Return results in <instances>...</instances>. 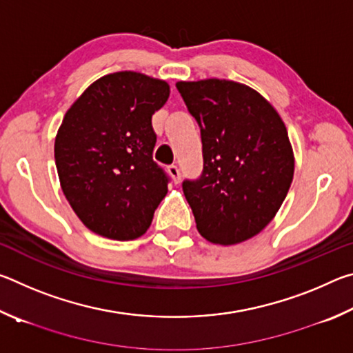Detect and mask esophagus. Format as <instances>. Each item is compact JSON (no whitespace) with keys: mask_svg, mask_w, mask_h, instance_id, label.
<instances>
[{"mask_svg":"<svg viewBox=\"0 0 353 353\" xmlns=\"http://www.w3.org/2000/svg\"><path fill=\"white\" fill-rule=\"evenodd\" d=\"M168 172H170V176L172 177V182H174V183L181 182V170H179L176 165L168 166Z\"/></svg>","mask_w":353,"mask_h":353,"instance_id":"esophagus-1","label":"esophagus"}]
</instances>
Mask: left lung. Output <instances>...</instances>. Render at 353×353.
Segmentation results:
<instances>
[{"instance_id":"left-lung-1","label":"left lung","mask_w":353,"mask_h":353,"mask_svg":"<svg viewBox=\"0 0 353 353\" xmlns=\"http://www.w3.org/2000/svg\"><path fill=\"white\" fill-rule=\"evenodd\" d=\"M176 87L201 129L204 170L182 183L196 227L214 244L246 241L271 223L291 187L294 155L282 118L234 81Z\"/></svg>"}]
</instances>
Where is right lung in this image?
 <instances>
[{"label":"right lung","instance_id":"1","mask_svg":"<svg viewBox=\"0 0 353 353\" xmlns=\"http://www.w3.org/2000/svg\"><path fill=\"white\" fill-rule=\"evenodd\" d=\"M170 85L135 71L94 81L65 113L54 159L59 181L83 225L110 240L141 236L168 193L170 177L152 160V115Z\"/></svg>","mask_w":353,"mask_h":353}]
</instances>
